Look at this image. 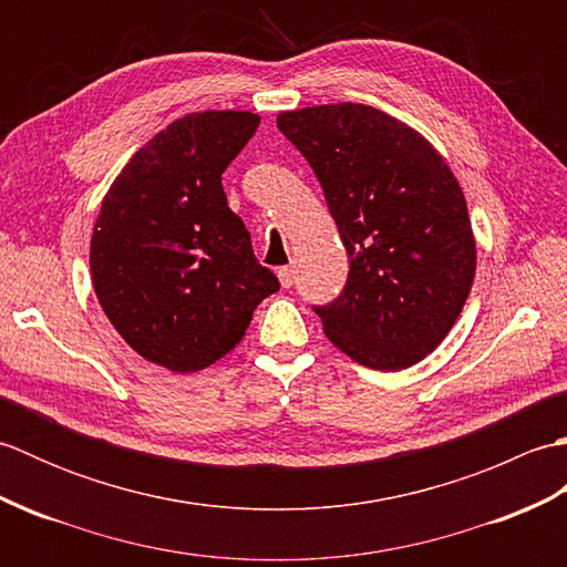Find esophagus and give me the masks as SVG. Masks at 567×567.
I'll list each match as a JSON object with an SVG mask.
<instances>
[{
  "instance_id": "esophagus-1",
  "label": "esophagus",
  "mask_w": 567,
  "mask_h": 567,
  "mask_svg": "<svg viewBox=\"0 0 567 567\" xmlns=\"http://www.w3.org/2000/svg\"><path fill=\"white\" fill-rule=\"evenodd\" d=\"M277 277H280V285L285 287V290H290V287L295 285V270L292 268H280V270H277Z\"/></svg>"
}]
</instances>
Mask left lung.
Segmentation results:
<instances>
[{
    "mask_svg": "<svg viewBox=\"0 0 567 567\" xmlns=\"http://www.w3.org/2000/svg\"><path fill=\"white\" fill-rule=\"evenodd\" d=\"M321 183L348 252V280L315 305L329 341L372 370H404L461 317L475 238L461 185L414 128L341 102L277 116Z\"/></svg>",
    "mask_w": 567,
    "mask_h": 567,
    "instance_id": "left-lung-1",
    "label": "left lung"
}]
</instances>
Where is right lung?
Wrapping results in <instances>:
<instances>
[{"label": "right lung", "mask_w": 567, "mask_h": 567, "mask_svg": "<svg viewBox=\"0 0 567 567\" xmlns=\"http://www.w3.org/2000/svg\"><path fill=\"white\" fill-rule=\"evenodd\" d=\"M258 124L250 112L177 118L126 163L102 202L90 246L94 292L122 339L155 365L209 368L280 290L221 187Z\"/></svg>", "instance_id": "add662e5"}]
</instances>
